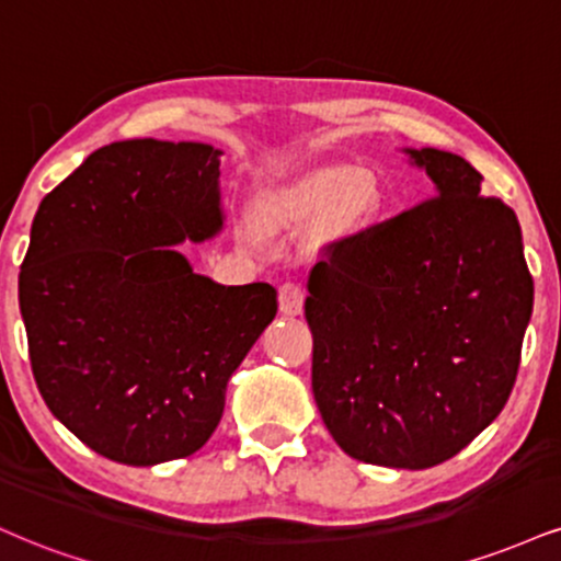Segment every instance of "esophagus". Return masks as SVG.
Masks as SVG:
<instances>
[{
	"label": "esophagus",
	"mask_w": 561,
	"mask_h": 561,
	"mask_svg": "<svg viewBox=\"0 0 561 561\" xmlns=\"http://www.w3.org/2000/svg\"><path fill=\"white\" fill-rule=\"evenodd\" d=\"M302 302H306V293L298 282H285L279 287V310L285 316H300L302 313Z\"/></svg>",
	"instance_id": "esophagus-1"
}]
</instances>
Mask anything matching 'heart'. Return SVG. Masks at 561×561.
I'll use <instances>...</instances> for the list:
<instances>
[{
  "mask_svg": "<svg viewBox=\"0 0 561 561\" xmlns=\"http://www.w3.org/2000/svg\"><path fill=\"white\" fill-rule=\"evenodd\" d=\"M332 206L336 227L360 225L376 206L374 182L363 174H353L345 167L313 170L279 191L272 201V214L285 225L313 219L323 208Z\"/></svg>",
  "mask_w": 561,
  "mask_h": 561,
  "instance_id": "heart-1",
  "label": "heart"
}]
</instances>
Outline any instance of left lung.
<instances>
[{"mask_svg": "<svg viewBox=\"0 0 561 561\" xmlns=\"http://www.w3.org/2000/svg\"><path fill=\"white\" fill-rule=\"evenodd\" d=\"M428 201L329 245L310 272L313 397L360 462L423 470L489 426L515 387L533 313L517 216L481 172L404 148Z\"/></svg>", "mask_w": 561, "mask_h": 561, "instance_id": "8db88e82", "label": "left lung"}]
</instances>
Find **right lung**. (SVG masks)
<instances>
[{
  "label": "right lung",
  "instance_id": "obj_1",
  "mask_svg": "<svg viewBox=\"0 0 561 561\" xmlns=\"http://www.w3.org/2000/svg\"><path fill=\"white\" fill-rule=\"evenodd\" d=\"M219 148L117 140L46 195L20 266L33 379L85 447L148 468L208 442L242 357L276 316L178 251L225 227Z\"/></svg>",
  "mask_w": 561,
  "mask_h": 561
}]
</instances>
